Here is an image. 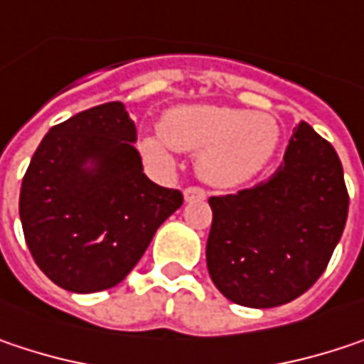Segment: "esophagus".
<instances>
[{
  "label": "esophagus",
  "instance_id": "34e87169",
  "mask_svg": "<svg viewBox=\"0 0 364 364\" xmlns=\"http://www.w3.org/2000/svg\"><path fill=\"white\" fill-rule=\"evenodd\" d=\"M183 200L185 202H196V200H206V191L200 187H187L183 191Z\"/></svg>",
  "mask_w": 364,
  "mask_h": 364
}]
</instances>
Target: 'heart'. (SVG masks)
Returning a JSON list of instances; mask_svg holds the SVG:
<instances>
[{
  "label": "heart",
  "mask_w": 364,
  "mask_h": 364,
  "mask_svg": "<svg viewBox=\"0 0 364 364\" xmlns=\"http://www.w3.org/2000/svg\"><path fill=\"white\" fill-rule=\"evenodd\" d=\"M279 144L277 120L267 112L216 104H183L171 108L160 129L146 133L139 148L151 164L175 166L177 149L198 151V173L220 189L254 179Z\"/></svg>",
  "instance_id": "heart-1"
}]
</instances>
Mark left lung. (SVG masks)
I'll list each match as a JSON object with an SVG mask.
<instances>
[{
    "label": "left lung",
    "instance_id": "obj_1",
    "mask_svg": "<svg viewBox=\"0 0 364 364\" xmlns=\"http://www.w3.org/2000/svg\"><path fill=\"white\" fill-rule=\"evenodd\" d=\"M206 264L216 289L248 309H275L318 279L346 227L342 162L300 120L269 181L208 200Z\"/></svg>",
    "mask_w": 364,
    "mask_h": 364
}]
</instances>
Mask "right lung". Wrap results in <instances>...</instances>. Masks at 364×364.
Returning <instances> with one entry per match:
<instances>
[{
	"label": "right lung",
	"mask_w": 364,
	"mask_h": 364,
	"mask_svg": "<svg viewBox=\"0 0 364 364\" xmlns=\"http://www.w3.org/2000/svg\"><path fill=\"white\" fill-rule=\"evenodd\" d=\"M135 141L124 104L108 102L51 127L33 154L20 223L37 267L62 289L118 285L181 208V191L146 177Z\"/></svg>",
	"instance_id": "obj_1"
}]
</instances>
